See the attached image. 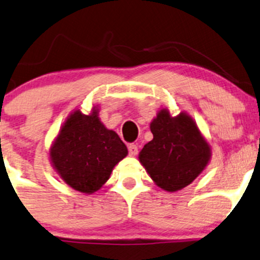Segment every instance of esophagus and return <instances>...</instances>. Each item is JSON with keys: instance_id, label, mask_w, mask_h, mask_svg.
<instances>
[{"instance_id": "obj_1", "label": "esophagus", "mask_w": 260, "mask_h": 260, "mask_svg": "<svg viewBox=\"0 0 260 260\" xmlns=\"http://www.w3.org/2000/svg\"><path fill=\"white\" fill-rule=\"evenodd\" d=\"M128 153H129L131 157H135V155H137V153H138V147H137V144L131 143L129 146H128Z\"/></svg>"}]
</instances>
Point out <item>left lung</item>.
I'll return each instance as SVG.
<instances>
[{
	"label": "left lung",
	"mask_w": 260,
	"mask_h": 260,
	"mask_svg": "<svg viewBox=\"0 0 260 260\" xmlns=\"http://www.w3.org/2000/svg\"><path fill=\"white\" fill-rule=\"evenodd\" d=\"M153 139L139 153L151 178L168 192L187 187L206 168L210 148L189 116L162 109L151 123Z\"/></svg>",
	"instance_id": "left-lung-1"
}]
</instances>
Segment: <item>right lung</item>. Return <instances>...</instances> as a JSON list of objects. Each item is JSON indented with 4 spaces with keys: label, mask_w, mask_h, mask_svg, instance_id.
Here are the masks:
<instances>
[{
    "label": "right lung",
    "mask_w": 260,
    "mask_h": 260,
    "mask_svg": "<svg viewBox=\"0 0 260 260\" xmlns=\"http://www.w3.org/2000/svg\"><path fill=\"white\" fill-rule=\"evenodd\" d=\"M127 147L109 131L93 109L89 116L76 111L62 127L51 148V159L73 189L93 193L107 182L113 167L127 155Z\"/></svg>",
    "instance_id": "add662e5"
}]
</instances>
